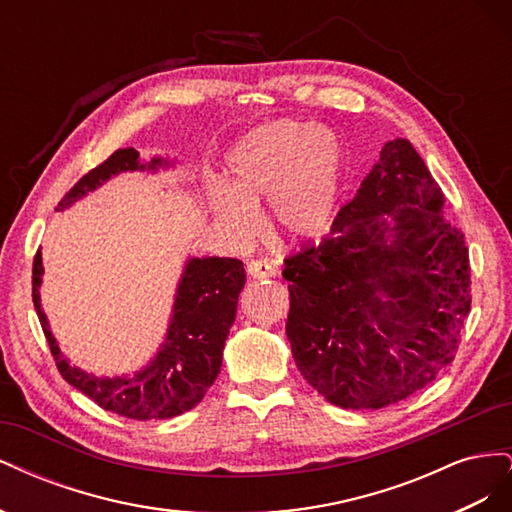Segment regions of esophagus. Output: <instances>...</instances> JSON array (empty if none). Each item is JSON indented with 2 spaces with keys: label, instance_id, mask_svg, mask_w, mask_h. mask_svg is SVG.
<instances>
[{
  "label": "esophagus",
  "instance_id": "obj_1",
  "mask_svg": "<svg viewBox=\"0 0 512 512\" xmlns=\"http://www.w3.org/2000/svg\"><path fill=\"white\" fill-rule=\"evenodd\" d=\"M247 273L252 277H258V280H267V277H275L277 269L275 265H271L269 260H252L250 265H247Z\"/></svg>",
  "mask_w": 512,
  "mask_h": 512
}]
</instances>
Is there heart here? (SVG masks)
Here are the masks:
<instances>
[{
    "instance_id": "heart-1",
    "label": "heart",
    "mask_w": 512,
    "mask_h": 512,
    "mask_svg": "<svg viewBox=\"0 0 512 512\" xmlns=\"http://www.w3.org/2000/svg\"><path fill=\"white\" fill-rule=\"evenodd\" d=\"M224 183H211L207 205L222 228L245 237L254 207L269 196L271 224L294 241L318 239L342 198L344 149L335 132L312 121L277 119L247 132L226 153Z\"/></svg>"
}]
</instances>
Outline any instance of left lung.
Here are the masks:
<instances>
[{
	"label": "left lung",
	"mask_w": 512,
	"mask_h": 512,
	"mask_svg": "<svg viewBox=\"0 0 512 512\" xmlns=\"http://www.w3.org/2000/svg\"><path fill=\"white\" fill-rule=\"evenodd\" d=\"M408 138L389 141L322 243L286 260V335L303 378L339 408L378 410L455 359L470 256Z\"/></svg>",
	"instance_id": "1"
}]
</instances>
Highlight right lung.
<instances>
[{
	"mask_svg": "<svg viewBox=\"0 0 512 512\" xmlns=\"http://www.w3.org/2000/svg\"><path fill=\"white\" fill-rule=\"evenodd\" d=\"M168 166L170 162L164 158L141 162V156L132 147L117 149L111 158L76 181L74 188L59 200L55 211L68 209L119 173H134V170L156 173L158 168ZM32 273L34 307L59 374L74 389L94 399L100 408L134 418V421L173 418L192 410L218 378L222 350L235 322L237 301L245 284L241 260L207 256L185 262L175 294L173 316H170L168 333L158 354L134 376L115 378L87 374L81 367L70 365L61 354L40 305L38 288L44 273L40 250L34 258Z\"/></svg>",
	"mask_w": 512,
	"mask_h": 512,
	"instance_id": "obj_1",
	"label": "right lung"
}]
</instances>
